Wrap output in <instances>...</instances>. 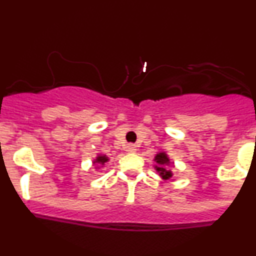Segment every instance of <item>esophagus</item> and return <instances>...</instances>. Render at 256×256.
I'll return each instance as SVG.
<instances>
[{
  "label": "esophagus",
  "instance_id": "esophagus-1",
  "mask_svg": "<svg viewBox=\"0 0 256 256\" xmlns=\"http://www.w3.org/2000/svg\"><path fill=\"white\" fill-rule=\"evenodd\" d=\"M136 150H137V149H136V146H134V144H131V143H130V144L126 146V152H134Z\"/></svg>",
  "mask_w": 256,
  "mask_h": 256
}]
</instances>
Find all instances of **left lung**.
I'll return each mask as SVG.
<instances>
[{"instance_id": "left-lung-1", "label": "left lung", "mask_w": 256, "mask_h": 256, "mask_svg": "<svg viewBox=\"0 0 256 256\" xmlns=\"http://www.w3.org/2000/svg\"><path fill=\"white\" fill-rule=\"evenodd\" d=\"M155 160H156V162L158 165H167V164L170 162L168 158H167V155L165 152H160V154H158L156 156H155ZM156 171L160 172V176L162 178L165 179H168L170 177H172V173L171 171H167V170L162 168V167H156Z\"/></svg>"}]
</instances>
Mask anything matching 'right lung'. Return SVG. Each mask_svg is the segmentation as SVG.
Instances as JSON below:
<instances>
[{"mask_svg": "<svg viewBox=\"0 0 256 256\" xmlns=\"http://www.w3.org/2000/svg\"><path fill=\"white\" fill-rule=\"evenodd\" d=\"M108 158H106V156H98V158H96V161L95 162H98V164H101V165H104V164L106 162V161H107Z\"/></svg>", "mask_w": 256, "mask_h": 256, "instance_id": "add662e5", "label": "right lung"}]
</instances>
